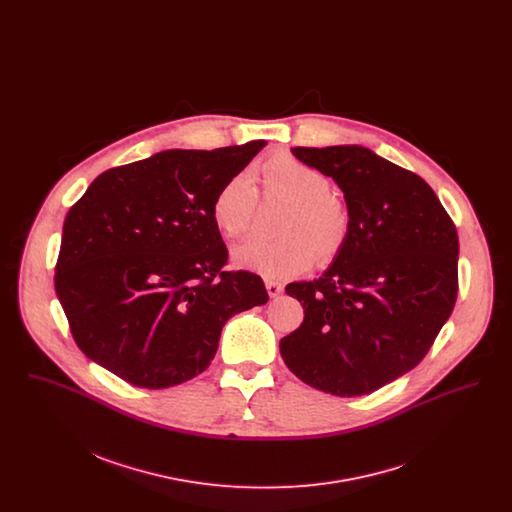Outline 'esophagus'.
I'll use <instances>...</instances> for the list:
<instances>
[{"label": "esophagus", "instance_id": "obj_1", "mask_svg": "<svg viewBox=\"0 0 512 512\" xmlns=\"http://www.w3.org/2000/svg\"><path fill=\"white\" fill-rule=\"evenodd\" d=\"M267 292L270 297H278L280 293L284 292V286L280 282H272L267 280Z\"/></svg>", "mask_w": 512, "mask_h": 512}]
</instances>
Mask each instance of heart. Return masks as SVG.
<instances>
[{
	"instance_id": "heart-1",
	"label": "heart",
	"mask_w": 512,
	"mask_h": 512,
	"mask_svg": "<svg viewBox=\"0 0 512 512\" xmlns=\"http://www.w3.org/2000/svg\"><path fill=\"white\" fill-rule=\"evenodd\" d=\"M261 182L267 195L288 199L292 205L282 222V240L253 238L232 253L236 267L255 270L265 278L284 280L307 272L315 259L336 257L349 238L351 213L332 192L330 178L317 167L288 153H276L261 165ZM257 188L247 172L226 180L211 205V217L228 238L249 232Z\"/></svg>"
}]
</instances>
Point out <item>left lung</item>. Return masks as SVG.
<instances>
[{"label":"left lung","instance_id":"left-lung-1","mask_svg":"<svg viewBox=\"0 0 512 512\" xmlns=\"http://www.w3.org/2000/svg\"><path fill=\"white\" fill-rule=\"evenodd\" d=\"M292 153L336 180L351 230L318 280L286 286L305 318L280 340V353L315 390L366 395L413 370L451 315L459 292L457 228L418 174L366 147Z\"/></svg>","mask_w":512,"mask_h":512}]
</instances>
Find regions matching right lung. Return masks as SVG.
<instances>
[{"label": "right lung", "mask_w": 512, "mask_h": 512, "mask_svg": "<svg viewBox=\"0 0 512 512\" xmlns=\"http://www.w3.org/2000/svg\"><path fill=\"white\" fill-rule=\"evenodd\" d=\"M267 146L169 149L99 174L67 213L55 292L80 351L163 390L211 365L226 320L265 305L261 276L222 270L220 186Z\"/></svg>", "instance_id": "1"}]
</instances>
